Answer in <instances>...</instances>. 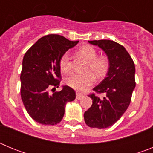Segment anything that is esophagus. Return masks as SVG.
Returning a JSON list of instances; mask_svg holds the SVG:
<instances>
[{
    "label": "esophagus",
    "mask_w": 153,
    "mask_h": 153,
    "mask_svg": "<svg viewBox=\"0 0 153 153\" xmlns=\"http://www.w3.org/2000/svg\"><path fill=\"white\" fill-rule=\"evenodd\" d=\"M83 97H84V95H83V93L76 92V99H77V100H80V99L83 98Z\"/></svg>",
    "instance_id": "obj_1"
}]
</instances>
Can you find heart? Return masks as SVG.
<instances>
[{
    "mask_svg": "<svg viewBox=\"0 0 153 153\" xmlns=\"http://www.w3.org/2000/svg\"><path fill=\"white\" fill-rule=\"evenodd\" d=\"M77 53L86 61L83 74H71L65 78L67 86L76 90H85L90 87L96 79H100L107 74L109 67V61L106 56H98L97 50L90 45H83L79 47ZM70 55L67 52L63 53L59 60V65L63 73L70 72Z\"/></svg>",
    "mask_w": 153,
    "mask_h": 153,
    "instance_id": "heart-1",
    "label": "heart"
}]
</instances>
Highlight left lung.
<instances>
[{
    "mask_svg": "<svg viewBox=\"0 0 153 153\" xmlns=\"http://www.w3.org/2000/svg\"><path fill=\"white\" fill-rule=\"evenodd\" d=\"M90 44L103 50L109 61L106 78L93 88L96 93H104L100 98L95 93L88 97L93 104L84 113V120L88 126L106 129L117 123L131 102L132 91L136 86L135 64L125 47L109 40H90Z\"/></svg>",
    "mask_w": 153,
    "mask_h": 153,
    "instance_id": "left-lung-1",
    "label": "left lung"
}]
</instances>
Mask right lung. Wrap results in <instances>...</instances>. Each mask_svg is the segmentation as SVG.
I'll return each instance as SVG.
<instances>
[{"mask_svg": "<svg viewBox=\"0 0 153 153\" xmlns=\"http://www.w3.org/2000/svg\"><path fill=\"white\" fill-rule=\"evenodd\" d=\"M78 42L60 35L48 34L25 53L21 74V96L27 112L36 122L43 125L59 123L64 115L66 102L75 100V91L70 86H63L60 91L55 90L61 81L60 56Z\"/></svg>", "mask_w": 153, "mask_h": 153, "instance_id": "add662e5", "label": "right lung"}]
</instances>
